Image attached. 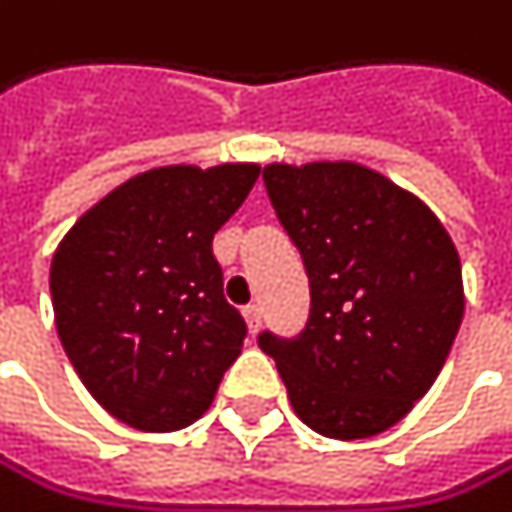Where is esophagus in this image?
I'll return each mask as SVG.
<instances>
[{
    "label": "esophagus",
    "instance_id": "obj_1",
    "mask_svg": "<svg viewBox=\"0 0 512 512\" xmlns=\"http://www.w3.org/2000/svg\"><path fill=\"white\" fill-rule=\"evenodd\" d=\"M242 316H245V322H248V331H251V334L261 328V307H258V304H248V307L242 310Z\"/></svg>",
    "mask_w": 512,
    "mask_h": 512
}]
</instances>
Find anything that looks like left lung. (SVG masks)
Listing matches in <instances>:
<instances>
[{
  "label": "left lung",
  "instance_id": "8db88e82",
  "mask_svg": "<svg viewBox=\"0 0 512 512\" xmlns=\"http://www.w3.org/2000/svg\"><path fill=\"white\" fill-rule=\"evenodd\" d=\"M310 279L298 338L264 331L294 415L328 439L402 421L436 381L464 319L458 248L436 214L356 162L264 168Z\"/></svg>",
  "mask_w": 512,
  "mask_h": 512
}]
</instances>
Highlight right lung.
Listing matches in <instances>:
<instances>
[{"mask_svg":"<svg viewBox=\"0 0 512 512\" xmlns=\"http://www.w3.org/2000/svg\"><path fill=\"white\" fill-rule=\"evenodd\" d=\"M261 165H162L88 208L57 245L51 304L88 393L144 433L199 421L245 341L211 239Z\"/></svg>","mask_w":512,"mask_h":512,"instance_id":"1","label":"right lung"}]
</instances>
